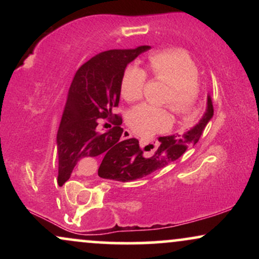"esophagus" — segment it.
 <instances>
[{"mask_svg":"<svg viewBox=\"0 0 259 259\" xmlns=\"http://www.w3.org/2000/svg\"><path fill=\"white\" fill-rule=\"evenodd\" d=\"M130 138H133V134H132V132H129V130H124L123 132V139H130Z\"/></svg>","mask_w":259,"mask_h":259,"instance_id":"esophagus-1","label":"esophagus"}]
</instances>
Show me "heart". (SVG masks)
<instances>
[{
    "instance_id": "heart-1",
    "label": "heart",
    "mask_w": 259,
    "mask_h": 259,
    "mask_svg": "<svg viewBox=\"0 0 259 259\" xmlns=\"http://www.w3.org/2000/svg\"><path fill=\"white\" fill-rule=\"evenodd\" d=\"M148 67L154 79L167 84L168 91L162 103L168 105L177 114L191 112L198 99V70L186 53L170 50L153 53L148 58ZM146 72L132 64L126 68L120 82L121 96L129 102L142 97L146 84ZM127 124L134 132L141 135L162 132L170 125V115L164 108L142 103L130 111Z\"/></svg>"
}]
</instances>
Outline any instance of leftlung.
I'll return each instance as SVG.
<instances>
[{
  "mask_svg": "<svg viewBox=\"0 0 259 259\" xmlns=\"http://www.w3.org/2000/svg\"><path fill=\"white\" fill-rule=\"evenodd\" d=\"M213 117V103L210 96L207 97V108L203 117L194 127L183 135L163 136L158 139V147L151 157H145L139 141L132 140L119 153L112 154L102 160L99 168V177L115 181H133L164 168L184 154L187 147L196 145L208 121Z\"/></svg>",
  "mask_w": 259,
  "mask_h": 259,
  "instance_id": "1",
  "label": "left lung"
}]
</instances>
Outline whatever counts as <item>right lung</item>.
<instances>
[{"label":"right lung","instance_id":"obj_1","mask_svg":"<svg viewBox=\"0 0 259 259\" xmlns=\"http://www.w3.org/2000/svg\"><path fill=\"white\" fill-rule=\"evenodd\" d=\"M150 49V46H139L133 50L101 52L76 70L57 133L59 186L69 179L79 160L100 154L105 156V159L121 152L127 142L136 140L120 141L123 120L118 114L112 117V109L119 103L120 82L126 65ZM106 117L116 126L106 133H99V119Z\"/></svg>","mask_w":259,"mask_h":259}]
</instances>
